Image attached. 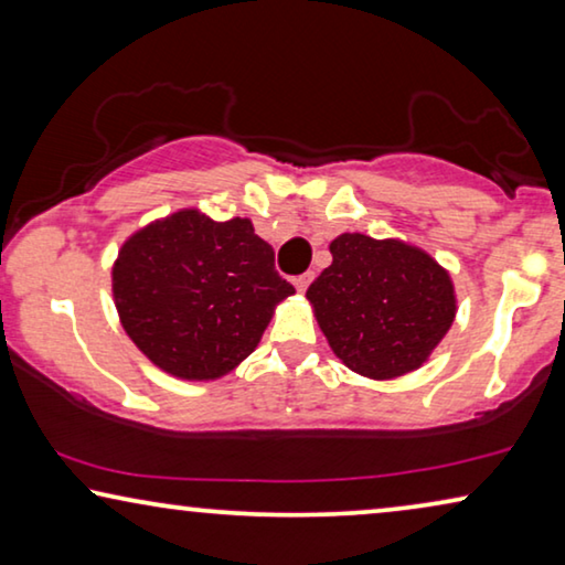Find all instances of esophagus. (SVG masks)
Instances as JSON below:
<instances>
[{
  "label": "esophagus",
  "mask_w": 565,
  "mask_h": 565,
  "mask_svg": "<svg viewBox=\"0 0 565 565\" xmlns=\"http://www.w3.org/2000/svg\"><path fill=\"white\" fill-rule=\"evenodd\" d=\"M309 284H312V271L301 274V276H297V279H294V286H297V291H307Z\"/></svg>",
  "instance_id": "1"
}]
</instances>
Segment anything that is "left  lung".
I'll return each instance as SVG.
<instances>
[{
	"instance_id": "1",
	"label": "left lung",
	"mask_w": 565,
	"mask_h": 565,
	"mask_svg": "<svg viewBox=\"0 0 565 565\" xmlns=\"http://www.w3.org/2000/svg\"><path fill=\"white\" fill-rule=\"evenodd\" d=\"M330 253L307 299L332 353L379 381L419 369L456 317L448 271L415 245L361 233L335 237Z\"/></svg>"
}]
</instances>
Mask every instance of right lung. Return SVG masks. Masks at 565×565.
Listing matches in <instances>:
<instances>
[{"label": "right lung", "mask_w": 565, "mask_h": 565, "mask_svg": "<svg viewBox=\"0 0 565 565\" xmlns=\"http://www.w3.org/2000/svg\"><path fill=\"white\" fill-rule=\"evenodd\" d=\"M113 291L125 332L158 369L210 381L256 351L294 286L250 220L214 222L181 210L122 245Z\"/></svg>", "instance_id": "obj_1"}]
</instances>
